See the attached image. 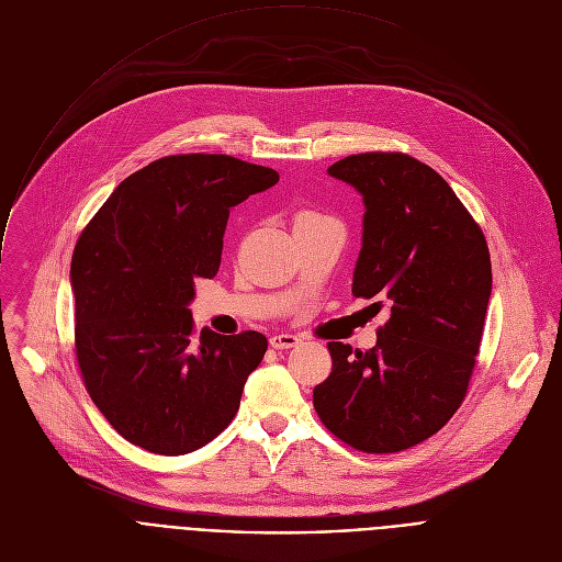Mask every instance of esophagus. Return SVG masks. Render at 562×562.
Returning <instances> with one entry per match:
<instances>
[{"instance_id": "obj_1", "label": "esophagus", "mask_w": 562, "mask_h": 562, "mask_svg": "<svg viewBox=\"0 0 562 562\" xmlns=\"http://www.w3.org/2000/svg\"><path fill=\"white\" fill-rule=\"evenodd\" d=\"M269 342H271L273 349H293L302 340H300V336H293V334H276V336L269 338Z\"/></svg>"}]
</instances>
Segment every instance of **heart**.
Here are the masks:
<instances>
[{"mask_svg":"<svg viewBox=\"0 0 562 562\" xmlns=\"http://www.w3.org/2000/svg\"><path fill=\"white\" fill-rule=\"evenodd\" d=\"M311 217H319V215H317V213H311V211H302V213H297L295 222H297V220H311Z\"/></svg>","mask_w":562,"mask_h":562,"instance_id":"b5f03b06","label":"heart"}]
</instances>
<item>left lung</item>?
Instances as JSON below:
<instances>
[{
	"label": "left lung",
	"mask_w": 562,
	"mask_h": 562,
	"mask_svg": "<svg viewBox=\"0 0 562 562\" xmlns=\"http://www.w3.org/2000/svg\"><path fill=\"white\" fill-rule=\"evenodd\" d=\"M327 173L364 202L353 295L389 319L369 351L329 342L313 407L342 442L395 453L440 431L464 400L492 295L487 239L451 187L405 153L349 155Z\"/></svg>",
	"instance_id": "8db88e82"
}]
</instances>
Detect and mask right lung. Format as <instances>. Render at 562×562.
<instances>
[{"mask_svg": "<svg viewBox=\"0 0 562 562\" xmlns=\"http://www.w3.org/2000/svg\"><path fill=\"white\" fill-rule=\"evenodd\" d=\"M231 155H169L128 176L70 260L75 351L87 391L128 442L162 456L211 442L265 358L258 331L195 338V282L222 260L228 211L278 184Z\"/></svg>", "mask_w": 562, "mask_h": 562, "instance_id": "add662e5", "label": "right lung"}]
</instances>
